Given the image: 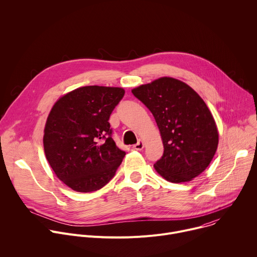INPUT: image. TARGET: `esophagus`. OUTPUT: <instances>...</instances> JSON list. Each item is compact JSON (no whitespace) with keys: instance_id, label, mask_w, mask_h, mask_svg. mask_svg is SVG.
I'll list each match as a JSON object with an SVG mask.
<instances>
[{"instance_id":"34e87169","label":"esophagus","mask_w":257,"mask_h":257,"mask_svg":"<svg viewBox=\"0 0 257 257\" xmlns=\"http://www.w3.org/2000/svg\"><path fill=\"white\" fill-rule=\"evenodd\" d=\"M143 148H144V144H143V142L141 140H139L138 143L133 145V149H135V150H142Z\"/></svg>"}]
</instances>
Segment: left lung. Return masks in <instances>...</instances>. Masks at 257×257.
<instances>
[{
	"label": "left lung",
	"mask_w": 257,
	"mask_h": 257,
	"mask_svg": "<svg viewBox=\"0 0 257 257\" xmlns=\"http://www.w3.org/2000/svg\"><path fill=\"white\" fill-rule=\"evenodd\" d=\"M132 94L152 113L164 151L154 163L166 181L186 183L212 161L219 142L215 120L203 99L187 83L160 77L133 89Z\"/></svg>",
	"instance_id": "obj_1"
}]
</instances>
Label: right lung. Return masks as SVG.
<instances>
[{
	"label": "right lung",
	"mask_w": 257,
	"mask_h": 257,
	"mask_svg": "<svg viewBox=\"0 0 257 257\" xmlns=\"http://www.w3.org/2000/svg\"><path fill=\"white\" fill-rule=\"evenodd\" d=\"M124 94L122 88L88 85L52 107L44 152L56 177L73 191H98L114 178L126 153L113 140L109 119Z\"/></svg>",
	"instance_id": "1"
}]
</instances>
